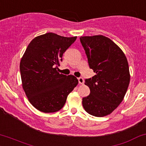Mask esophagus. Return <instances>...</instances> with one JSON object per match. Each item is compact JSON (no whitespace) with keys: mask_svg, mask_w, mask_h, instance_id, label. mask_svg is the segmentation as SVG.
I'll return each instance as SVG.
<instances>
[{"mask_svg":"<svg viewBox=\"0 0 146 146\" xmlns=\"http://www.w3.org/2000/svg\"><path fill=\"white\" fill-rule=\"evenodd\" d=\"M78 82H79V84H84V79H83V78L80 77V78H78Z\"/></svg>","mask_w":146,"mask_h":146,"instance_id":"obj_1","label":"esophagus"}]
</instances>
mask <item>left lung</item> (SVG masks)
Masks as SVG:
<instances>
[{"label":"left lung","instance_id":"obj_1","mask_svg":"<svg viewBox=\"0 0 146 146\" xmlns=\"http://www.w3.org/2000/svg\"><path fill=\"white\" fill-rule=\"evenodd\" d=\"M89 67L96 75L85 80L90 94L82 98L85 111L102 117L110 114L124 98L130 80L128 62L122 50L102 35L81 36Z\"/></svg>","mask_w":146,"mask_h":146}]
</instances>
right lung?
I'll return each instance as SVG.
<instances>
[{
  "mask_svg": "<svg viewBox=\"0 0 146 146\" xmlns=\"http://www.w3.org/2000/svg\"><path fill=\"white\" fill-rule=\"evenodd\" d=\"M76 39L46 33L32 40L25 50L20 62L22 86L29 101L40 111L60 110L78 85L74 76L60 74L57 70L64 52Z\"/></svg>",
  "mask_w": 146,
  "mask_h": 146,
  "instance_id": "obj_1",
  "label": "right lung"
}]
</instances>
